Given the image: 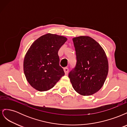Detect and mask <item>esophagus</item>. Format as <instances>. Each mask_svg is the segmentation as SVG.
Segmentation results:
<instances>
[{"label": "esophagus", "instance_id": "34e87169", "mask_svg": "<svg viewBox=\"0 0 127 127\" xmlns=\"http://www.w3.org/2000/svg\"><path fill=\"white\" fill-rule=\"evenodd\" d=\"M64 73H65V75H67L68 73V71H69V69L67 67H65L64 68Z\"/></svg>", "mask_w": 127, "mask_h": 127}]
</instances>
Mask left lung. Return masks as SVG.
<instances>
[{
  "instance_id": "obj_1",
  "label": "left lung",
  "mask_w": 127,
  "mask_h": 127,
  "mask_svg": "<svg viewBox=\"0 0 127 127\" xmlns=\"http://www.w3.org/2000/svg\"><path fill=\"white\" fill-rule=\"evenodd\" d=\"M77 63L68 77L75 91L83 96L92 95L101 89L109 71L106 53L99 44L88 36L72 39Z\"/></svg>"
}]
</instances>
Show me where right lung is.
<instances>
[{
  "label": "right lung",
  "mask_w": 127,
  "mask_h": 127,
  "mask_svg": "<svg viewBox=\"0 0 127 127\" xmlns=\"http://www.w3.org/2000/svg\"><path fill=\"white\" fill-rule=\"evenodd\" d=\"M67 40L64 36L48 33L34 41L27 51L23 63L24 74L36 90H50L64 76L58 52Z\"/></svg>",
  "instance_id": "right-lung-1"
}]
</instances>
